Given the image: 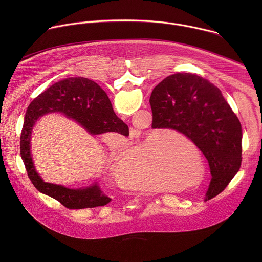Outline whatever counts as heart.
<instances>
[{
	"instance_id": "obj_1",
	"label": "heart",
	"mask_w": 262,
	"mask_h": 262,
	"mask_svg": "<svg viewBox=\"0 0 262 262\" xmlns=\"http://www.w3.org/2000/svg\"><path fill=\"white\" fill-rule=\"evenodd\" d=\"M163 134L152 135L141 146L133 147L128 151V146L122 144L112 151L111 166L118 170L121 181L129 189L139 191H154L160 189L162 184L163 169H167V162H164ZM176 166H172L175 168ZM178 171L191 173V169L179 166Z\"/></svg>"
}]
</instances>
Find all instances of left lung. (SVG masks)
<instances>
[{"label": "left lung", "instance_id": "obj_1", "mask_svg": "<svg viewBox=\"0 0 262 262\" xmlns=\"http://www.w3.org/2000/svg\"><path fill=\"white\" fill-rule=\"evenodd\" d=\"M154 129L188 137L206 158L211 180L206 198L225 190L242 164L243 129L221 90L192 73L164 79L149 99Z\"/></svg>", "mask_w": 262, "mask_h": 262}]
</instances>
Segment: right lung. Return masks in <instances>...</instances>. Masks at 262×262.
Masks as SVG:
<instances>
[{
	"instance_id": "right-lung-1",
	"label": "right lung",
	"mask_w": 262,
	"mask_h": 262,
	"mask_svg": "<svg viewBox=\"0 0 262 262\" xmlns=\"http://www.w3.org/2000/svg\"><path fill=\"white\" fill-rule=\"evenodd\" d=\"M53 112L74 119L92 135L115 132L127 137L128 126L114 113L106 93L95 82L81 77L61 80L52 85L33 99L24 118L20 157L35 188L70 209L94 208L107 204L111 198L101 193L97 184L82 190H71L43 182L36 173L30 152L32 127L39 117Z\"/></svg>"
}]
</instances>
